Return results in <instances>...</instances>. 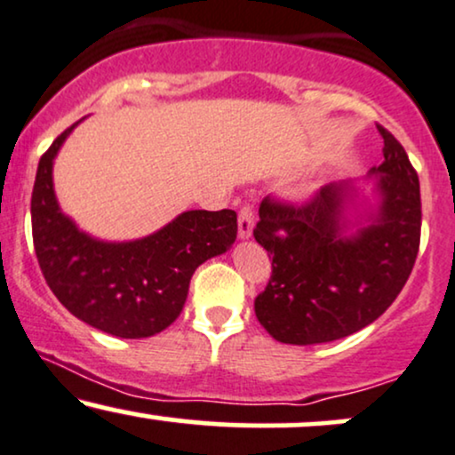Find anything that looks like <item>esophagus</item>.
I'll list each match as a JSON object with an SVG mask.
<instances>
[{"label": "esophagus", "instance_id": "obj_1", "mask_svg": "<svg viewBox=\"0 0 455 455\" xmlns=\"http://www.w3.org/2000/svg\"><path fill=\"white\" fill-rule=\"evenodd\" d=\"M255 228V215H253V206L251 204H243L238 212V236L240 238H249L253 234Z\"/></svg>", "mask_w": 455, "mask_h": 455}]
</instances>
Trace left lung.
Returning <instances> with one entry per match:
<instances>
[{"mask_svg": "<svg viewBox=\"0 0 455 455\" xmlns=\"http://www.w3.org/2000/svg\"><path fill=\"white\" fill-rule=\"evenodd\" d=\"M383 164L372 168L381 204L375 221L345 238L349 183H330L307 202L266 196L253 229L272 255V275L255 315L279 343L317 345L366 328L387 311L419 251V179L386 127Z\"/></svg>", "mask_w": 455, "mask_h": 455, "instance_id": "left-lung-1", "label": "left lung"}]
</instances>
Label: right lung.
Masks as SVG:
<instances>
[{
	"label": "right lung",
	"instance_id": "1",
	"mask_svg": "<svg viewBox=\"0 0 455 455\" xmlns=\"http://www.w3.org/2000/svg\"><path fill=\"white\" fill-rule=\"evenodd\" d=\"M68 127L40 157L31 194V234L42 275L57 300L80 322L119 339H147L179 317L196 268L236 240V212L187 211L132 243L87 236L59 211L52 159Z\"/></svg>",
	"mask_w": 455,
	"mask_h": 455
}]
</instances>
